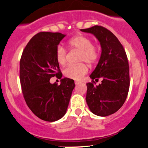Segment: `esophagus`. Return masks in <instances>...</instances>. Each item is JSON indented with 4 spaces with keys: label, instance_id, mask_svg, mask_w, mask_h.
Masks as SVG:
<instances>
[{
    "label": "esophagus",
    "instance_id": "esophagus-1",
    "mask_svg": "<svg viewBox=\"0 0 148 148\" xmlns=\"http://www.w3.org/2000/svg\"><path fill=\"white\" fill-rule=\"evenodd\" d=\"M74 84H75V85H76V86H77V85L80 84V82H79V81H75V82H74Z\"/></svg>",
    "mask_w": 148,
    "mask_h": 148
}]
</instances>
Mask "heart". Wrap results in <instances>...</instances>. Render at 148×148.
I'll return each instance as SVG.
<instances>
[{
    "mask_svg": "<svg viewBox=\"0 0 148 148\" xmlns=\"http://www.w3.org/2000/svg\"><path fill=\"white\" fill-rule=\"evenodd\" d=\"M67 46L71 49L80 51L79 61L92 64L96 62L99 57V51L92 45V42L89 37L84 35H77L72 37L67 42ZM56 59L61 65L67 61V50L62 46H58L56 50ZM88 67L85 63L69 64L63 70L66 77L74 80H79L87 74Z\"/></svg>",
    "mask_w": 148,
    "mask_h": 148,
    "instance_id": "obj_1",
    "label": "heart"
}]
</instances>
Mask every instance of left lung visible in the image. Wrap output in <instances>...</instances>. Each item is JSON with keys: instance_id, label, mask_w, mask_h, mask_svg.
<instances>
[{"instance_id": "8db88e82", "label": "left lung", "mask_w": 148, "mask_h": 148, "mask_svg": "<svg viewBox=\"0 0 148 148\" xmlns=\"http://www.w3.org/2000/svg\"><path fill=\"white\" fill-rule=\"evenodd\" d=\"M99 42L101 53L97 65L90 76L86 102L90 110L98 116H108L118 111L125 103L130 88V67L123 45L110 30L100 25L86 29ZM103 80L95 86L94 79Z\"/></svg>"}]
</instances>
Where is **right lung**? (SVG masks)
Listing matches in <instances>:
<instances>
[{"instance_id": "obj_1", "label": "right lung", "mask_w": 148, "mask_h": 148, "mask_svg": "<svg viewBox=\"0 0 148 148\" xmlns=\"http://www.w3.org/2000/svg\"><path fill=\"white\" fill-rule=\"evenodd\" d=\"M65 35L50 32L37 33L27 44L20 60L23 97L31 111L45 121H56L64 116L75 87L74 80L68 78L61 79L59 86L49 81L60 74L56 50Z\"/></svg>"}]
</instances>
